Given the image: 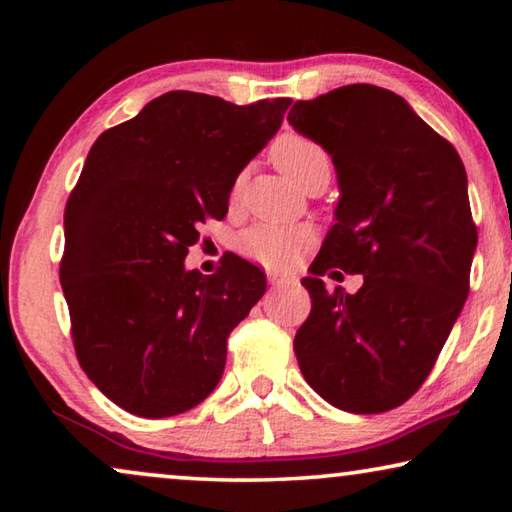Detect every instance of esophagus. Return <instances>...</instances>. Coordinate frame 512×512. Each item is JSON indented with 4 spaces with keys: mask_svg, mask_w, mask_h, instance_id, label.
<instances>
[{
    "mask_svg": "<svg viewBox=\"0 0 512 512\" xmlns=\"http://www.w3.org/2000/svg\"><path fill=\"white\" fill-rule=\"evenodd\" d=\"M268 282L275 289H284V287H296L298 277L293 273H282V271H268Z\"/></svg>",
    "mask_w": 512,
    "mask_h": 512,
    "instance_id": "esophagus-1",
    "label": "esophagus"
}]
</instances>
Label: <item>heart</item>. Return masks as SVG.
<instances>
[{"label": "heart", "mask_w": 512, "mask_h": 512, "mask_svg": "<svg viewBox=\"0 0 512 512\" xmlns=\"http://www.w3.org/2000/svg\"><path fill=\"white\" fill-rule=\"evenodd\" d=\"M273 162L277 164L284 176L291 178L298 187L309 185L311 180L327 178L332 171V160H329L323 146L309 140L305 135L287 133L273 144L271 149ZM307 230L293 228V225H253L244 235L239 237L237 248L246 259L262 266H287L307 244Z\"/></svg>", "instance_id": "1"}]
</instances>
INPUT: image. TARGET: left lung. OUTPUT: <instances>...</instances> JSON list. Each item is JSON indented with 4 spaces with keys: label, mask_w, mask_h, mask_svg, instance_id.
<instances>
[{
    "label": "left lung",
    "mask_w": 512,
    "mask_h": 512,
    "mask_svg": "<svg viewBox=\"0 0 512 512\" xmlns=\"http://www.w3.org/2000/svg\"><path fill=\"white\" fill-rule=\"evenodd\" d=\"M287 119L327 151L341 192L302 280L300 370L336 409H395L427 379L470 291L476 228L461 155L400 94L368 83L296 101ZM332 267L361 272L364 287L327 292L319 275Z\"/></svg>",
    "instance_id": "obj_1"
}]
</instances>
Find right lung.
Segmentation results:
<instances>
[{
    "instance_id": "add662e5",
    "label": "right lung",
    "mask_w": 512,
    "mask_h": 512,
    "mask_svg": "<svg viewBox=\"0 0 512 512\" xmlns=\"http://www.w3.org/2000/svg\"><path fill=\"white\" fill-rule=\"evenodd\" d=\"M289 106L173 90L92 144L65 207L60 284L81 368L124 411L171 418L219 384L266 275L230 255L205 277L185 257Z\"/></svg>"
}]
</instances>
